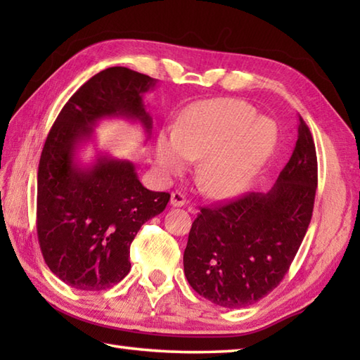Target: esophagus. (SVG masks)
I'll list each match as a JSON object with an SVG mask.
<instances>
[{
  "label": "esophagus",
  "mask_w": 360,
  "mask_h": 360,
  "mask_svg": "<svg viewBox=\"0 0 360 360\" xmlns=\"http://www.w3.org/2000/svg\"><path fill=\"white\" fill-rule=\"evenodd\" d=\"M186 202H187L186 196L182 195L181 192H173V193H172L170 204L173 205V207H182V205H186Z\"/></svg>",
  "instance_id": "1"
}]
</instances>
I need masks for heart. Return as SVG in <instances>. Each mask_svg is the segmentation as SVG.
Returning a JSON list of instances; mask_svg holds the SVG:
<instances>
[{
	"instance_id": "obj_1",
	"label": "heart",
	"mask_w": 360,
	"mask_h": 360,
	"mask_svg": "<svg viewBox=\"0 0 360 360\" xmlns=\"http://www.w3.org/2000/svg\"><path fill=\"white\" fill-rule=\"evenodd\" d=\"M278 142V128L257 117L254 106L236 98L196 103L182 114L176 129L156 142V162L165 178L198 164V182L213 198L240 193L262 173Z\"/></svg>"
}]
</instances>
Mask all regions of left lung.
<instances>
[{"instance_id":"8db88e82","label":"left lung","mask_w":360,"mask_h":360,"mask_svg":"<svg viewBox=\"0 0 360 360\" xmlns=\"http://www.w3.org/2000/svg\"><path fill=\"white\" fill-rule=\"evenodd\" d=\"M297 142L267 193L202 207L184 250V274L198 294L238 309L280 285L307 235L317 188V155L300 117Z\"/></svg>"}]
</instances>
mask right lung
Returning <instances> with one entry per match:
<instances>
[{
    "label": "right lung",
    "instance_id": "add662e5",
    "mask_svg": "<svg viewBox=\"0 0 360 360\" xmlns=\"http://www.w3.org/2000/svg\"><path fill=\"white\" fill-rule=\"evenodd\" d=\"M158 80L114 66L91 77L60 111L41 151L37 182V233L52 274L74 289L102 290L131 269L129 246L145 221L164 212L170 193L145 188L136 167L97 151L82 164L79 150L103 119L153 120L143 94Z\"/></svg>",
    "mask_w": 360,
    "mask_h": 360
}]
</instances>
